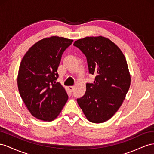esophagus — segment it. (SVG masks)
Returning a JSON list of instances; mask_svg holds the SVG:
<instances>
[{"instance_id":"34e87169","label":"esophagus","mask_w":154,"mask_h":154,"mask_svg":"<svg viewBox=\"0 0 154 154\" xmlns=\"http://www.w3.org/2000/svg\"><path fill=\"white\" fill-rule=\"evenodd\" d=\"M74 86H68V90L70 91H73V89H74Z\"/></svg>"}]
</instances>
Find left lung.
<instances>
[{
    "label": "left lung",
    "mask_w": 154,
    "mask_h": 154,
    "mask_svg": "<svg viewBox=\"0 0 154 154\" xmlns=\"http://www.w3.org/2000/svg\"><path fill=\"white\" fill-rule=\"evenodd\" d=\"M73 45L86 57L89 73L96 75L87 83L85 95L77 99L88 120L101 123L109 119L122 105L131 82L124 54L115 43L102 36L86 37Z\"/></svg>",
    "instance_id": "8db88e82"
}]
</instances>
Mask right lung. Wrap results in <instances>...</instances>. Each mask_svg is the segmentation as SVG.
<instances>
[{
	"label": "right lung",
	"mask_w": 154,
	"mask_h": 154,
	"mask_svg": "<svg viewBox=\"0 0 154 154\" xmlns=\"http://www.w3.org/2000/svg\"><path fill=\"white\" fill-rule=\"evenodd\" d=\"M72 42L57 36L41 39L21 60L17 77L19 94L30 113L38 119L54 120L67 102L66 91L56 81L61 57Z\"/></svg>",
	"instance_id": "1"
}]
</instances>
